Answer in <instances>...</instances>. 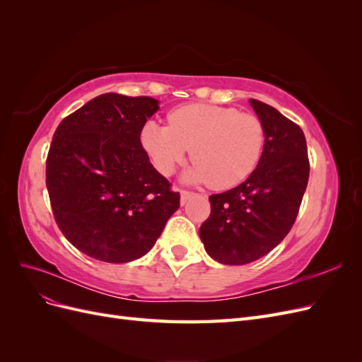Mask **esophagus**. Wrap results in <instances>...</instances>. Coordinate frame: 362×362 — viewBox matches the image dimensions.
Returning a JSON list of instances; mask_svg holds the SVG:
<instances>
[{"instance_id": "esophagus-1", "label": "esophagus", "mask_w": 362, "mask_h": 362, "mask_svg": "<svg viewBox=\"0 0 362 362\" xmlns=\"http://www.w3.org/2000/svg\"><path fill=\"white\" fill-rule=\"evenodd\" d=\"M192 194H193V193L189 192V190H181V205H184L185 202H187V201L190 199Z\"/></svg>"}]
</instances>
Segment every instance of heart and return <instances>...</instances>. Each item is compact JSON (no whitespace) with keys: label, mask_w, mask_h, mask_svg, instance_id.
<instances>
[{"label":"heart","mask_w":362,"mask_h":362,"mask_svg":"<svg viewBox=\"0 0 362 362\" xmlns=\"http://www.w3.org/2000/svg\"><path fill=\"white\" fill-rule=\"evenodd\" d=\"M168 124L156 120L140 129V145L154 168L168 177L190 152L194 163L185 180L225 190L255 170L264 148V127L252 113L214 104L173 108Z\"/></svg>","instance_id":"obj_1"}]
</instances>
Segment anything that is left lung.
<instances>
[{
    "label": "left lung",
    "mask_w": 362,
    "mask_h": 362,
    "mask_svg": "<svg viewBox=\"0 0 362 362\" xmlns=\"http://www.w3.org/2000/svg\"><path fill=\"white\" fill-rule=\"evenodd\" d=\"M250 105L266 136L258 166L237 187L210 196L211 213L199 229L206 254L229 266L264 257L286 238L310 177L302 128L272 105Z\"/></svg>",
    "instance_id": "1"
}]
</instances>
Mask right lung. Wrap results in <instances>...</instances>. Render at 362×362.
<instances>
[{
  "label": "right lung",
  "mask_w": 362,
  "mask_h": 362,
  "mask_svg": "<svg viewBox=\"0 0 362 362\" xmlns=\"http://www.w3.org/2000/svg\"><path fill=\"white\" fill-rule=\"evenodd\" d=\"M158 110L149 96L104 93L64 117L47 157L54 218L69 243L105 262L156 245L180 193L152 166L140 129Z\"/></svg>",
  "instance_id": "1"
}]
</instances>
